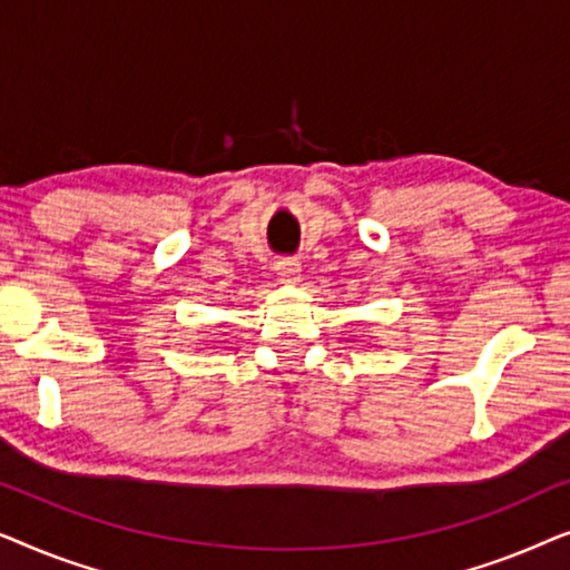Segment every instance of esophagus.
<instances>
[{"label": "esophagus", "mask_w": 570, "mask_h": 570, "mask_svg": "<svg viewBox=\"0 0 570 570\" xmlns=\"http://www.w3.org/2000/svg\"><path fill=\"white\" fill-rule=\"evenodd\" d=\"M275 275L285 285L301 283V262L293 259V256H283V259L275 262Z\"/></svg>", "instance_id": "1"}]
</instances>
